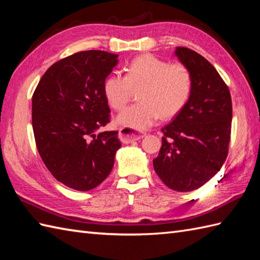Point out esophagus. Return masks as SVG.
<instances>
[{"instance_id":"34e87169","label":"esophagus","mask_w":260,"mask_h":260,"mask_svg":"<svg viewBox=\"0 0 260 260\" xmlns=\"http://www.w3.org/2000/svg\"><path fill=\"white\" fill-rule=\"evenodd\" d=\"M118 136H119V140L121 143H125V144H127V143L139 141V140L143 139L145 135L137 134L134 131L128 129V128H120L118 132Z\"/></svg>"}]
</instances>
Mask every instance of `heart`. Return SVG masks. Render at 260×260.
I'll return each instance as SVG.
<instances>
[{"instance_id": "1", "label": "heart", "mask_w": 260, "mask_h": 260, "mask_svg": "<svg viewBox=\"0 0 260 260\" xmlns=\"http://www.w3.org/2000/svg\"><path fill=\"white\" fill-rule=\"evenodd\" d=\"M141 102L125 108L116 123L132 131H145L161 116L173 117L189 102L192 75L182 63H170L153 54L135 58L126 75L113 73L104 82V95L114 109L125 107L134 89Z\"/></svg>"}]
</instances>
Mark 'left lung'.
<instances>
[{"label": "left lung", "instance_id": "left-lung-1", "mask_svg": "<svg viewBox=\"0 0 260 260\" xmlns=\"http://www.w3.org/2000/svg\"><path fill=\"white\" fill-rule=\"evenodd\" d=\"M179 61L192 75L189 102L162 132L153 167L170 189L197 190L217 174L227 158L233 119L230 91L213 66L191 49L178 47Z\"/></svg>", "mask_w": 260, "mask_h": 260}]
</instances>
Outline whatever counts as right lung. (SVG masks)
<instances>
[{"label":"right lung","instance_id":"right-lung-1","mask_svg":"<svg viewBox=\"0 0 260 260\" xmlns=\"http://www.w3.org/2000/svg\"><path fill=\"white\" fill-rule=\"evenodd\" d=\"M117 63L118 54L77 52L53 63L32 96L39 154L54 178L77 191L101 184L121 146L118 132L98 133L109 123L104 82Z\"/></svg>","mask_w":260,"mask_h":260}]
</instances>
